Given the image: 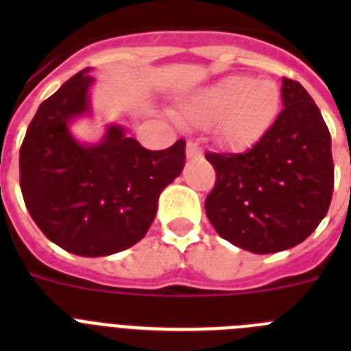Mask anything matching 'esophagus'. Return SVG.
Returning <instances> with one entry per match:
<instances>
[{
	"label": "esophagus",
	"mask_w": 351,
	"mask_h": 351,
	"mask_svg": "<svg viewBox=\"0 0 351 351\" xmlns=\"http://www.w3.org/2000/svg\"><path fill=\"white\" fill-rule=\"evenodd\" d=\"M186 156L188 158L202 156V149H200V145H198L197 142L188 141V144H186Z\"/></svg>",
	"instance_id": "esophagus-1"
}]
</instances>
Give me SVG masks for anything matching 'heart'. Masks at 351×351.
Wrapping results in <instances>:
<instances>
[{"label": "heart", "mask_w": 351, "mask_h": 351, "mask_svg": "<svg viewBox=\"0 0 351 351\" xmlns=\"http://www.w3.org/2000/svg\"><path fill=\"white\" fill-rule=\"evenodd\" d=\"M280 110L281 93L276 82L246 75L213 84L188 105L191 119L216 123L219 138L234 149L256 144L274 125Z\"/></svg>", "instance_id": "obj_1"}]
</instances>
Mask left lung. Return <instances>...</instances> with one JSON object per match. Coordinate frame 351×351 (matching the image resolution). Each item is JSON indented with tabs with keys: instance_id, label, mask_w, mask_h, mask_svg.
<instances>
[{
	"instance_id": "left-lung-1",
	"label": "left lung",
	"mask_w": 351,
	"mask_h": 351,
	"mask_svg": "<svg viewBox=\"0 0 351 351\" xmlns=\"http://www.w3.org/2000/svg\"><path fill=\"white\" fill-rule=\"evenodd\" d=\"M281 100L274 125L246 153H206L216 172L207 218L228 243L258 255L302 243L332 200L330 133L320 108L287 77Z\"/></svg>"
}]
</instances>
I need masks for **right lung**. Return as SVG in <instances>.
I'll list each match as a JSON object with an SVG mask.
<instances>
[{
    "label": "right lung",
    "mask_w": 351,
    "mask_h": 351,
    "mask_svg": "<svg viewBox=\"0 0 351 351\" xmlns=\"http://www.w3.org/2000/svg\"><path fill=\"white\" fill-rule=\"evenodd\" d=\"M88 70L42 101L21 153V191L33 221L73 255L107 256L137 244L153 223L158 197L184 167L186 142L149 151L121 126L82 145L68 123L89 110Z\"/></svg>",
    "instance_id": "obj_1"
}]
</instances>
